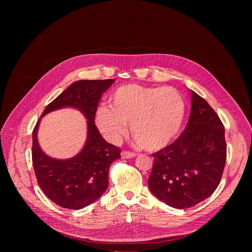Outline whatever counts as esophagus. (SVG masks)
Instances as JSON below:
<instances>
[{
    "mask_svg": "<svg viewBox=\"0 0 252 252\" xmlns=\"http://www.w3.org/2000/svg\"><path fill=\"white\" fill-rule=\"evenodd\" d=\"M134 157H136L135 153L128 152V151H123L122 152V158H134Z\"/></svg>",
    "mask_w": 252,
    "mask_h": 252,
    "instance_id": "34e87169",
    "label": "esophagus"
}]
</instances>
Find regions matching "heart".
Instances as JSON below:
<instances>
[{"mask_svg":"<svg viewBox=\"0 0 252 252\" xmlns=\"http://www.w3.org/2000/svg\"><path fill=\"white\" fill-rule=\"evenodd\" d=\"M112 106L100 105L95 125L107 138L119 140L127 125L139 146L147 151L164 148L182 126L186 103L176 90L128 84L118 88L111 97Z\"/></svg>","mask_w":252,"mask_h":252,"instance_id":"b5f03b06","label":"heart"}]
</instances>
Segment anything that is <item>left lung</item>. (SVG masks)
<instances>
[{"label": "left lung", "mask_w": 252, "mask_h": 252, "mask_svg": "<svg viewBox=\"0 0 252 252\" xmlns=\"http://www.w3.org/2000/svg\"><path fill=\"white\" fill-rule=\"evenodd\" d=\"M151 191L167 205L185 209L210 196L226 160L224 126L208 102L191 91L186 128L172 143L153 154Z\"/></svg>", "instance_id": "8db88e82"}]
</instances>
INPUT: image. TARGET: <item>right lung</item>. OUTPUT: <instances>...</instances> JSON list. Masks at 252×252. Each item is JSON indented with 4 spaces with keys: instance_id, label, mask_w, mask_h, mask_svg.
<instances>
[{
    "instance_id": "1",
    "label": "right lung",
    "mask_w": 252,
    "mask_h": 252,
    "mask_svg": "<svg viewBox=\"0 0 252 252\" xmlns=\"http://www.w3.org/2000/svg\"><path fill=\"white\" fill-rule=\"evenodd\" d=\"M116 80L78 81L50 102L41 118L64 106L80 109L88 120V139L83 151L69 160L49 158L39 149L36 133L39 120L32 130V159L35 177L44 193L56 204L81 209L97 199L109 186L111 163L121 158V149L106 142L94 125L95 112L102 93Z\"/></svg>"
}]
</instances>
